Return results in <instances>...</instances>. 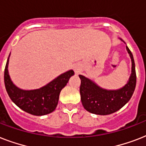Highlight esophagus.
Instances as JSON below:
<instances>
[{
  "instance_id": "esophagus-1",
  "label": "esophagus",
  "mask_w": 146,
  "mask_h": 146,
  "mask_svg": "<svg viewBox=\"0 0 146 146\" xmlns=\"http://www.w3.org/2000/svg\"><path fill=\"white\" fill-rule=\"evenodd\" d=\"M74 70H75V72L76 73H79L80 72V70H80V68L78 66H74Z\"/></svg>"
}]
</instances>
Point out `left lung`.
Returning a JSON list of instances; mask_svg holds the SVG:
<instances>
[{
    "instance_id": "1",
    "label": "left lung",
    "mask_w": 146,
    "mask_h": 146,
    "mask_svg": "<svg viewBox=\"0 0 146 146\" xmlns=\"http://www.w3.org/2000/svg\"><path fill=\"white\" fill-rule=\"evenodd\" d=\"M119 38L124 42L120 38ZM126 48L131 59V74L122 88L115 90L103 89L89 78L79 75L81 80L80 89L81 102L87 111L98 115L111 114L120 110L131 98L136 88V69L133 54L128 47L126 46Z\"/></svg>"
}]
</instances>
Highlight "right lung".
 <instances>
[{"mask_svg": "<svg viewBox=\"0 0 146 146\" xmlns=\"http://www.w3.org/2000/svg\"><path fill=\"white\" fill-rule=\"evenodd\" d=\"M10 56V54L4 70V83L10 99L23 111L33 115L42 116L53 112L58 104L60 91L74 75V71L70 70L62 73L39 89L25 90L17 87L10 79L8 72Z\"/></svg>", "mask_w": 146, "mask_h": 146, "instance_id": "1", "label": "right lung"}]
</instances>
